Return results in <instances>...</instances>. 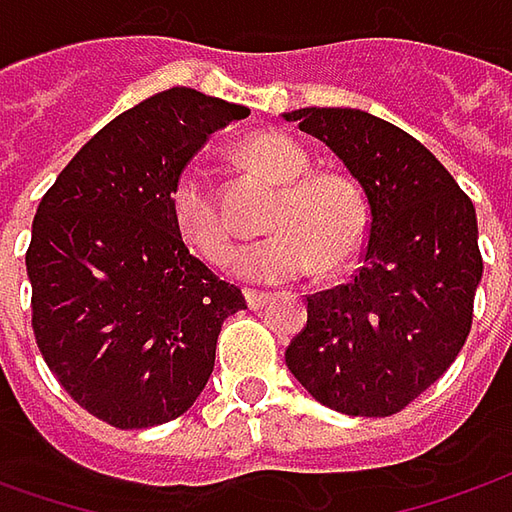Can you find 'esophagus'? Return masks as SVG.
I'll use <instances>...</instances> for the list:
<instances>
[{"instance_id":"obj_1","label":"esophagus","mask_w":512,"mask_h":512,"mask_svg":"<svg viewBox=\"0 0 512 512\" xmlns=\"http://www.w3.org/2000/svg\"><path fill=\"white\" fill-rule=\"evenodd\" d=\"M243 297H246V305L252 308V311H257V308H263L266 302L271 300L266 291H255V288H249V291H243Z\"/></svg>"}]
</instances>
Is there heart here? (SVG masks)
<instances>
[{"label": "heart", "mask_w": 512, "mask_h": 512, "mask_svg": "<svg viewBox=\"0 0 512 512\" xmlns=\"http://www.w3.org/2000/svg\"><path fill=\"white\" fill-rule=\"evenodd\" d=\"M238 159L257 176L280 184L269 210L271 235L243 246L235 271L255 283L297 280L319 266L322 274L347 269L370 229L361 184L342 170H311V156L280 131L255 134L238 148ZM170 221L179 238L210 266L232 260V227L207 173L196 165L176 176L168 196Z\"/></svg>", "instance_id": "1"}]
</instances>
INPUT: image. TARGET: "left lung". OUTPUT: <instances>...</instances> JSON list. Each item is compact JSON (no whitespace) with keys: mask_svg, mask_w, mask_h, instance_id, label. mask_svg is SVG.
Returning a JSON list of instances; mask_svg holds the SVG:
<instances>
[{"mask_svg":"<svg viewBox=\"0 0 512 512\" xmlns=\"http://www.w3.org/2000/svg\"><path fill=\"white\" fill-rule=\"evenodd\" d=\"M322 139L364 190L370 229L350 283L308 294L285 364L322 406L398 415L446 373L474 322L476 212L429 148L358 109L283 114Z\"/></svg>","mask_w":512,"mask_h":512,"instance_id":"1","label":"left lung"}]
</instances>
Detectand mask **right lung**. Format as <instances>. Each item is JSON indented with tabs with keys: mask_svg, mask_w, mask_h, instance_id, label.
<instances>
[{
	"mask_svg": "<svg viewBox=\"0 0 512 512\" xmlns=\"http://www.w3.org/2000/svg\"><path fill=\"white\" fill-rule=\"evenodd\" d=\"M249 117L168 89L114 117L44 193L27 246L33 333L72 401L114 429L184 415L207 384L224 319L246 308L170 221L168 196L212 131Z\"/></svg>",
	"mask_w": 512,
	"mask_h": 512,
	"instance_id": "1",
	"label": "right lung"
}]
</instances>
